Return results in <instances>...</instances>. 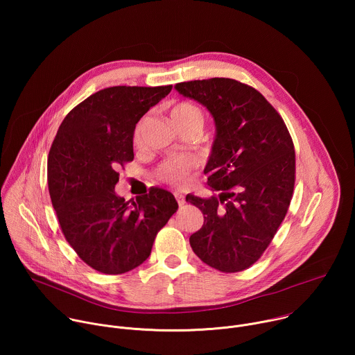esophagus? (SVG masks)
<instances>
[{"mask_svg": "<svg viewBox=\"0 0 355 355\" xmlns=\"http://www.w3.org/2000/svg\"><path fill=\"white\" fill-rule=\"evenodd\" d=\"M174 196H175V199H177V202H178V205L180 207H182L184 204H185V198H184V195H181V193H174Z\"/></svg>", "mask_w": 355, "mask_h": 355, "instance_id": "34e87169", "label": "esophagus"}]
</instances>
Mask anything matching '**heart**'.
Instances as JSON below:
<instances>
[{
    "label": "heart",
    "mask_w": 355,
    "mask_h": 355,
    "mask_svg": "<svg viewBox=\"0 0 355 355\" xmlns=\"http://www.w3.org/2000/svg\"><path fill=\"white\" fill-rule=\"evenodd\" d=\"M170 116L177 129L188 128V126H195L202 129V126H204V115H202L199 108H196L189 103H180L174 105L170 112ZM133 141L135 144L140 141V125H137L135 130ZM195 167H196V160L193 157L177 156L163 162L156 170V177L162 182H166L173 187H178L187 182L188 177L195 170Z\"/></svg>",
    "instance_id": "1"
}]
</instances>
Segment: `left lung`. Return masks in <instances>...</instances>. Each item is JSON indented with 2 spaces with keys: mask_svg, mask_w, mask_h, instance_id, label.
<instances>
[{
  "mask_svg": "<svg viewBox=\"0 0 355 355\" xmlns=\"http://www.w3.org/2000/svg\"><path fill=\"white\" fill-rule=\"evenodd\" d=\"M174 88L207 107L216 125L204 173L219 195H187L204 214L189 244L209 267L243 271L263 256L288 212L295 185L292 137L275 108L247 84L209 78Z\"/></svg>",
  "mask_w": 355,
  "mask_h": 355,
  "instance_id": "left-lung-1",
  "label": "left lung"
}]
</instances>
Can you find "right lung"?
<instances>
[{
    "instance_id": "add662e5",
    "label": "right lung",
    "mask_w": 355,
    "mask_h": 355,
    "mask_svg": "<svg viewBox=\"0 0 355 355\" xmlns=\"http://www.w3.org/2000/svg\"><path fill=\"white\" fill-rule=\"evenodd\" d=\"M171 88L101 89L67 114L50 147L47 184L62 232L98 272L118 275L144 263L159 230L178 209L174 195L162 188L130 205L115 193L118 168L135 157L136 123Z\"/></svg>"
}]
</instances>
